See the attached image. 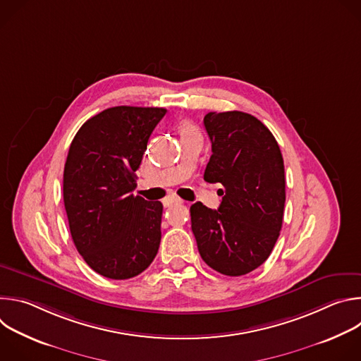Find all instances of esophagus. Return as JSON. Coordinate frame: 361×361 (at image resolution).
<instances>
[{"instance_id":"esophagus-1","label":"esophagus","mask_w":361,"mask_h":361,"mask_svg":"<svg viewBox=\"0 0 361 361\" xmlns=\"http://www.w3.org/2000/svg\"><path fill=\"white\" fill-rule=\"evenodd\" d=\"M181 202H183V200L180 197H174V195H170L164 200V205H167V207H170V205H173V204H181Z\"/></svg>"}]
</instances>
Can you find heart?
<instances>
[{
    "label": "heart",
    "mask_w": 361,
    "mask_h": 361,
    "mask_svg": "<svg viewBox=\"0 0 361 361\" xmlns=\"http://www.w3.org/2000/svg\"><path fill=\"white\" fill-rule=\"evenodd\" d=\"M178 131H180V135H181V137H185V135L195 134V133H197V128H195L191 123L183 121V123L178 126Z\"/></svg>",
    "instance_id": "b5f03b06"
}]
</instances>
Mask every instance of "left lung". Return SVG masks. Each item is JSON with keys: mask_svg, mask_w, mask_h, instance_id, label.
<instances>
[{"mask_svg": "<svg viewBox=\"0 0 361 361\" xmlns=\"http://www.w3.org/2000/svg\"><path fill=\"white\" fill-rule=\"evenodd\" d=\"M204 127L213 151L204 180L224 188L219 210L191 205V230L205 264L238 277L260 267L280 235L284 161L271 131L251 114L209 113Z\"/></svg>", "mask_w": 361, "mask_h": 361, "instance_id": "1", "label": "left lung"}]
</instances>
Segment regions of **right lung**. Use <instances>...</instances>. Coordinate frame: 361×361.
Returning <instances> with one entry per match:
<instances>
[{
	"mask_svg": "<svg viewBox=\"0 0 361 361\" xmlns=\"http://www.w3.org/2000/svg\"><path fill=\"white\" fill-rule=\"evenodd\" d=\"M159 107H111L75 134L64 167V205L73 241L98 274L126 280L157 255L163 204L134 195L148 138L166 116Z\"/></svg>",
	"mask_w": 361,
	"mask_h": 361,
	"instance_id": "1",
	"label": "right lung"
}]
</instances>
